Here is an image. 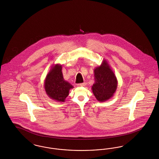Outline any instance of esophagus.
Segmentation results:
<instances>
[{
	"label": "esophagus",
	"mask_w": 159,
	"mask_h": 159,
	"mask_svg": "<svg viewBox=\"0 0 159 159\" xmlns=\"http://www.w3.org/2000/svg\"><path fill=\"white\" fill-rule=\"evenodd\" d=\"M84 85H85L84 83H79V84H77V86H79V87H82V86H84Z\"/></svg>",
	"instance_id": "esophagus-1"
}]
</instances>
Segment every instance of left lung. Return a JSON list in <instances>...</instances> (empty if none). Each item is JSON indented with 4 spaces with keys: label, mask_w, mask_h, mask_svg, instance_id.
<instances>
[{
    "label": "left lung",
    "mask_w": 159,
    "mask_h": 159,
    "mask_svg": "<svg viewBox=\"0 0 159 159\" xmlns=\"http://www.w3.org/2000/svg\"><path fill=\"white\" fill-rule=\"evenodd\" d=\"M95 83L92 90L99 102L111 98L116 91L118 82L113 70L107 62L103 60L100 66L94 69Z\"/></svg>",
    "instance_id": "8db88e82"
}]
</instances>
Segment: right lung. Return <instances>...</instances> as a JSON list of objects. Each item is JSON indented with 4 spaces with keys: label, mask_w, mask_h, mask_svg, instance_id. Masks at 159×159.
<instances>
[{
    "label": "right lung",
    "mask_w": 159,
    "mask_h": 159,
    "mask_svg": "<svg viewBox=\"0 0 159 159\" xmlns=\"http://www.w3.org/2000/svg\"><path fill=\"white\" fill-rule=\"evenodd\" d=\"M73 88V86L64 80L62 66L60 64L53 66L47 74L44 82L47 95L57 102H64L69 95V91Z\"/></svg>",
    "instance_id": "add662e5"
}]
</instances>
